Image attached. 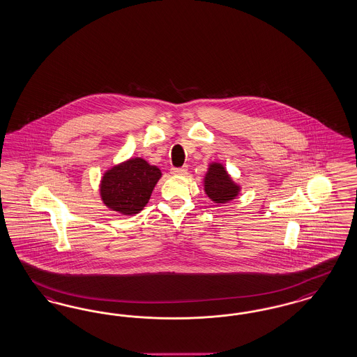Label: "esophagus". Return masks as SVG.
Instances as JSON below:
<instances>
[{
  "label": "esophagus",
  "mask_w": 357,
  "mask_h": 357,
  "mask_svg": "<svg viewBox=\"0 0 357 357\" xmlns=\"http://www.w3.org/2000/svg\"><path fill=\"white\" fill-rule=\"evenodd\" d=\"M187 166H183V167H172V174L174 175H183V174L187 173Z\"/></svg>",
  "instance_id": "obj_1"
}]
</instances>
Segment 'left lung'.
<instances>
[{"mask_svg": "<svg viewBox=\"0 0 357 357\" xmlns=\"http://www.w3.org/2000/svg\"><path fill=\"white\" fill-rule=\"evenodd\" d=\"M206 195L215 202L224 204L234 199L239 192V187L234 183L221 163H212L204 179Z\"/></svg>", "mask_w": 357, "mask_h": 357, "instance_id": "obj_1", "label": "left lung"}]
</instances>
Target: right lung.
<instances>
[{"label":"right lung","instance_id":"add662e5","mask_svg":"<svg viewBox=\"0 0 357 357\" xmlns=\"http://www.w3.org/2000/svg\"><path fill=\"white\" fill-rule=\"evenodd\" d=\"M161 170L142 158H132L114 166L103 175L100 196L106 206L121 215L139 213L151 199Z\"/></svg>","mask_w":357,"mask_h":357}]
</instances>
